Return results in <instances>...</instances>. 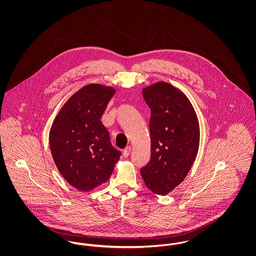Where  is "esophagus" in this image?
<instances>
[{
  "instance_id": "esophagus-1",
  "label": "esophagus",
  "mask_w": 256,
  "mask_h": 256,
  "mask_svg": "<svg viewBox=\"0 0 256 256\" xmlns=\"http://www.w3.org/2000/svg\"><path fill=\"white\" fill-rule=\"evenodd\" d=\"M130 150H132L130 146H126V148L122 150V156H124V158H128V156H130Z\"/></svg>"
}]
</instances>
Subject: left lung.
Here are the masks:
<instances>
[{"label": "left lung", "instance_id": "8db88e82", "mask_svg": "<svg viewBox=\"0 0 256 256\" xmlns=\"http://www.w3.org/2000/svg\"><path fill=\"white\" fill-rule=\"evenodd\" d=\"M143 97L150 108V159L141 176L152 192L165 196L182 182L195 161L198 121L188 98L168 82L144 88Z\"/></svg>", "mask_w": 256, "mask_h": 256}]
</instances>
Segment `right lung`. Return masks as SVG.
<instances>
[{
  "instance_id": "1",
  "label": "right lung",
  "mask_w": 256,
  "mask_h": 256,
  "mask_svg": "<svg viewBox=\"0 0 256 256\" xmlns=\"http://www.w3.org/2000/svg\"><path fill=\"white\" fill-rule=\"evenodd\" d=\"M115 94L112 87L84 86L70 98L50 130V148L61 176L74 188L90 191L106 182L121 156L100 122Z\"/></svg>"
}]
</instances>
